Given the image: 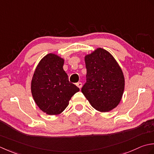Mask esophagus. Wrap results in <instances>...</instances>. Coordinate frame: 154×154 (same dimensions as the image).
I'll return each instance as SVG.
<instances>
[{
  "label": "esophagus",
  "instance_id": "34e87169",
  "mask_svg": "<svg viewBox=\"0 0 154 154\" xmlns=\"http://www.w3.org/2000/svg\"><path fill=\"white\" fill-rule=\"evenodd\" d=\"M76 85L80 89L81 88H82V82H77V83L76 84Z\"/></svg>",
  "mask_w": 154,
  "mask_h": 154
}]
</instances>
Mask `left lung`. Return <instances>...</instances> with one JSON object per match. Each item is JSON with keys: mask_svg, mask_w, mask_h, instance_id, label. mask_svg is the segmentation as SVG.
Returning <instances> with one entry per match:
<instances>
[{"mask_svg": "<svg viewBox=\"0 0 154 154\" xmlns=\"http://www.w3.org/2000/svg\"><path fill=\"white\" fill-rule=\"evenodd\" d=\"M86 83L82 92L92 107L101 112L115 108L123 96V72L110 53L98 48L84 57Z\"/></svg>", "mask_w": 154, "mask_h": 154, "instance_id": "left-lung-1", "label": "left lung"}]
</instances>
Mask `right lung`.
I'll use <instances>...</instances> for the list:
<instances>
[{
	"label": "right lung",
	"mask_w": 154,
	"mask_h": 154,
	"mask_svg": "<svg viewBox=\"0 0 154 154\" xmlns=\"http://www.w3.org/2000/svg\"><path fill=\"white\" fill-rule=\"evenodd\" d=\"M64 60L50 53L39 62L31 81L34 102L48 115L61 114L69 104L72 96L80 89L68 80L63 69Z\"/></svg>",
	"instance_id": "add662e5"
}]
</instances>
